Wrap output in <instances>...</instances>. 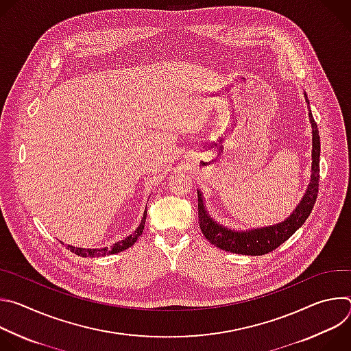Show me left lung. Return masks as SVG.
<instances>
[{"label": "left lung", "mask_w": 351, "mask_h": 351, "mask_svg": "<svg viewBox=\"0 0 351 351\" xmlns=\"http://www.w3.org/2000/svg\"><path fill=\"white\" fill-rule=\"evenodd\" d=\"M310 122L313 126V175L311 183L300 202L298 207L293 211V214L283 221L282 223L254 229V230H245V232H233L226 229L217 222H214L206 208L202 198V193L197 191L198 195V221L199 228H202L203 234L206 236L210 243L219 247L225 252L243 254V256H264L275 248H278L282 243H285L300 226H302L306 219L310 217L314 204L317 202L318 189H319V153H321V141L318 134L317 122L313 118L311 111L308 112Z\"/></svg>", "instance_id": "1"}]
</instances>
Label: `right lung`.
<instances>
[{
    "label": "right lung",
    "mask_w": 351,
    "mask_h": 351,
    "mask_svg": "<svg viewBox=\"0 0 351 351\" xmlns=\"http://www.w3.org/2000/svg\"><path fill=\"white\" fill-rule=\"evenodd\" d=\"M145 217H147V210L144 211V215H143V219L138 225V228L134 230L133 234L128 236L126 239L121 240V241H117L114 245L111 247H104V248H79V247H72V245H68V250H71L72 253H75L76 256H80V257H99V256H107V254H117L119 252H123V250L132 247L137 237L143 233V229H144V223H145Z\"/></svg>",
    "instance_id": "1"
}]
</instances>
